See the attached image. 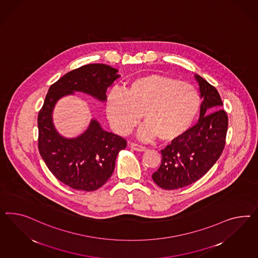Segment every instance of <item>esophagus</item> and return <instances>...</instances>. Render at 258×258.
Returning a JSON list of instances; mask_svg holds the SVG:
<instances>
[{
    "label": "esophagus",
    "instance_id": "34e87169",
    "mask_svg": "<svg viewBox=\"0 0 258 258\" xmlns=\"http://www.w3.org/2000/svg\"><path fill=\"white\" fill-rule=\"evenodd\" d=\"M131 147L133 148V150L140 151V152H143V151H146V150H147V147H143V146L138 145V144H135V143H132V144H131Z\"/></svg>",
    "mask_w": 258,
    "mask_h": 258
}]
</instances>
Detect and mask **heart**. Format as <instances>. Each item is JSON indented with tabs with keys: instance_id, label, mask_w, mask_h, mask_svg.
Wrapping results in <instances>:
<instances>
[{
	"instance_id": "obj_1",
	"label": "heart",
	"mask_w": 258,
	"mask_h": 258,
	"mask_svg": "<svg viewBox=\"0 0 258 258\" xmlns=\"http://www.w3.org/2000/svg\"><path fill=\"white\" fill-rule=\"evenodd\" d=\"M200 106V95L192 84L159 74L139 77L125 91L113 87L106 97L107 116L116 133H131L144 114L146 124L140 130V137L158 136L163 142L187 133Z\"/></svg>"
}]
</instances>
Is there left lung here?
I'll return each mask as SVG.
<instances>
[{
	"label": "left lung",
	"mask_w": 258,
	"mask_h": 258,
	"mask_svg": "<svg viewBox=\"0 0 258 258\" xmlns=\"http://www.w3.org/2000/svg\"><path fill=\"white\" fill-rule=\"evenodd\" d=\"M195 79L204 98L198 123L160 150L161 163L152 174L154 182L164 189L183 188L197 181L214 165L225 146L228 117L221 109V97L202 77L196 74Z\"/></svg>",
	"instance_id": "8db88e82"
}]
</instances>
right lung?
<instances>
[{
	"instance_id": "right-lung-1",
	"label": "right lung",
	"mask_w": 258,
	"mask_h": 258,
	"mask_svg": "<svg viewBox=\"0 0 258 258\" xmlns=\"http://www.w3.org/2000/svg\"><path fill=\"white\" fill-rule=\"evenodd\" d=\"M119 75L104 63H90L72 70L51 84L38 112V150L47 167L59 181L78 190L93 191L111 177L120 150L126 141L101 128L91 120L86 132L74 139L60 136L53 126L51 112L56 101L81 91L106 100V91Z\"/></svg>"
}]
</instances>
